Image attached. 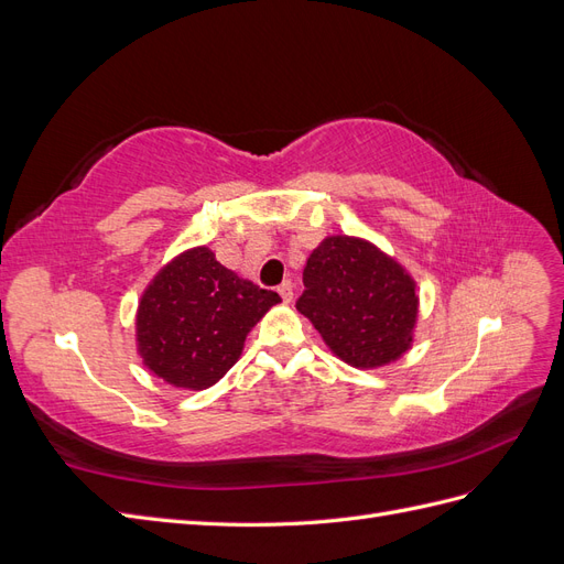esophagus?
<instances>
[{
	"mask_svg": "<svg viewBox=\"0 0 564 564\" xmlns=\"http://www.w3.org/2000/svg\"><path fill=\"white\" fill-rule=\"evenodd\" d=\"M278 292H280L282 301H284V303H289V301H292V299H294V284L286 280V282H282V284L278 286Z\"/></svg>",
	"mask_w": 564,
	"mask_h": 564,
	"instance_id": "esophagus-1",
	"label": "esophagus"
}]
</instances>
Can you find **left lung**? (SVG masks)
<instances>
[{
  "label": "left lung",
  "mask_w": 564,
  "mask_h": 564,
  "mask_svg": "<svg viewBox=\"0 0 564 564\" xmlns=\"http://www.w3.org/2000/svg\"><path fill=\"white\" fill-rule=\"evenodd\" d=\"M296 308L352 367H381L412 344L416 286L369 242L327 237L303 270Z\"/></svg>",
  "instance_id": "8db88e82"
}]
</instances>
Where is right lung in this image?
<instances>
[{
  "label": "right lung",
  "mask_w": 564,
  "mask_h": 564,
  "mask_svg": "<svg viewBox=\"0 0 564 564\" xmlns=\"http://www.w3.org/2000/svg\"><path fill=\"white\" fill-rule=\"evenodd\" d=\"M278 292L237 278L207 247L166 265L139 305L143 362L178 388L214 386L237 362L245 338Z\"/></svg>",
  "instance_id": "add662e5"
}]
</instances>
